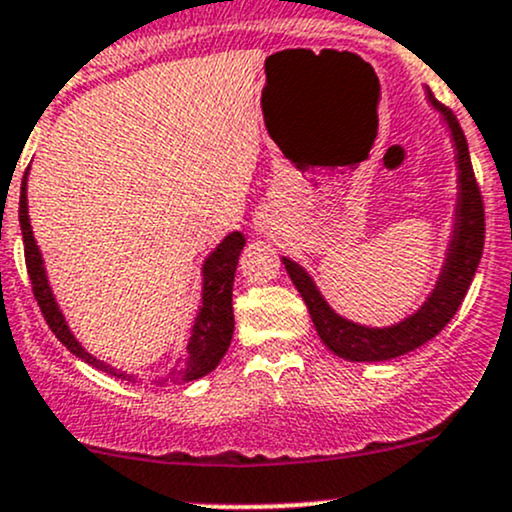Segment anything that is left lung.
Listing matches in <instances>:
<instances>
[{
    "label": "left lung",
    "instance_id": "8db88e82",
    "mask_svg": "<svg viewBox=\"0 0 512 512\" xmlns=\"http://www.w3.org/2000/svg\"><path fill=\"white\" fill-rule=\"evenodd\" d=\"M430 104L445 116L449 131H452V143L457 148V170H459V194H457V213H454V230L449 240V250L442 265L440 279L428 296V301L401 323L391 328H367V325L352 323V320L338 316L328 301L320 296L316 282L308 277L303 267L282 257L286 272L294 282L299 294L306 301L308 313H311L313 325L318 330V338L325 342L330 352L350 362H386V359L401 357L415 347L435 338L442 328L452 320L457 308L462 306L466 291H469L471 279H474L476 267L481 262L486 238V218H484V199H481L479 184H476L474 167H471L469 145H466L464 131L459 126L457 116L440 104L428 89Z\"/></svg>",
    "mask_w": 512,
    "mask_h": 512
}]
</instances>
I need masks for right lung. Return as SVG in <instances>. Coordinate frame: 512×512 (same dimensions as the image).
<instances>
[{
  "label": "right lung",
  "instance_id": "obj_1",
  "mask_svg": "<svg viewBox=\"0 0 512 512\" xmlns=\"http://www.w3.org/2000/svg\"><path fill=\"white\" fill-rule=\"evenodd\" d=\"M28 172L21 179V199H19V223H21V235H24V255H26V269L28 277H31L33 296H36L38 306H41L43 318L50 325V330L55 333L67 350L75 357L84 359L87 364L97 367L99 372H106L116 379L123 381H136L133 374L119 372L111 364L101 362V359L92 357L87 350L75 340V335L67 328L63 311L58 308L53 291H50L46 267H43L41 250H38L36 238H33L31 221H28V204H26V182ZM245 247V235L243 233H230L228 238H223V243H218L216 250L206 257L204 262V294H201V308L196 323L192 328V338L187 345V357L179 359V367L170 374L172 384H187V381L201 379L213 369L218 367L223 355L228 352L230 340H233V279H235V267H238L240 250Z\"/></svg>",
  "mask_w": 512,
  "mask_h": 512
}]
</instances>
